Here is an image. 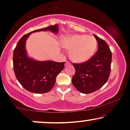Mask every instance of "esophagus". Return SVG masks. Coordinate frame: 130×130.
I'll list each match as a JSON object with an SVG mask.
<instances>
[{
  "label": "esophagus",
  "instance_id": "34e87169",
  "mask_svg": "<svg viewBox=\"0 0 130 130\" xmlns=\"http://www.w3.org/2000/svg\"><path fill=\"white\" fill-rule=\"evenodd\" d=\"M69 65H70V63H69V61H66V63H65V66H69Z\"/></svg>",
  "mask_w": 130,
  "mask_h": 130
}]
</instances>
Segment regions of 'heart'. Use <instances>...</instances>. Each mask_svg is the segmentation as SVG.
<instances>
[{"label": "heart", "mask_w": 130, "mask_h": 130, "mask_svg": "<svg viewBox=\"0 0 130 130\" xmlns=\"http://www.w3.org/2000/svg\"><path fill=\"white\" fill-rule=\"evenodd\" d=\"M62 45L67 50H70L69 56L73 61L82 63L93 56L98 42L92 35H71L64 38Z\"/></svg>", "instance_id": "b5f03b06"}]
</instances>
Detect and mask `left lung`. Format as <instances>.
Listing matches in <instances>:
<instances>
[{
    "mask_svg": "<svg viewBox=\"0 0 130 130\" xmlns=\"http://www.w3.org/2000/svg\"><path fill=\"white\" fill-rule=\"evenodd\" d=\"M98 43L95 55L88 61L73 63L75 74L72 77L74 87L83 93H90L104 86L111 72L112 53L104 40L93 35Z\"/></svg>",
    "mask_w": 130,
    "mask_h": 130,
    "instance_id": "8db88e82",
    "label": "left lung"
}]
</instances>
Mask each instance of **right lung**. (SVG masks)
Masks as SVG:
<instances>
[{
    "mask_svg": "<svg viewBox=\"0 0 130 130\" xmlns=\"http://www.w3.org/2000/svg\"><path fill=\"white\" fill-rule=\"evenodd\" d=\"M58 31V25L37 29L26 34L18 42L13 50V66L15 76L23 88L32 93L49 92L56 83L57 76L63 70L65 62L37 61L26 56L25 42L30 34L40 31Z\"/></svg>",
    "mask_w": 130,
    "mask_h": 130,
    "instance_id": "1",
    "label": "right lung"
}]
</instances>
